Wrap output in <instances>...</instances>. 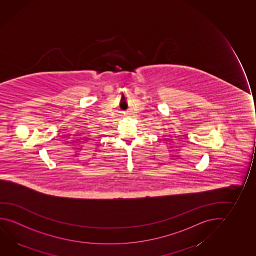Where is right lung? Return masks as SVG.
I'll return each instance as SVG.
<instances>
[{"label":"right lung","mask_w":256,"mask_h":256,"mask_svg":"<svg viewBox=\"0 0 256 256\" xmlns=\"http://www.w3.org/2000/svg\"><path fill=\"white\" fill-rule=\"evenodd\" d=\"M0 182H2V181H0Z\"/></svg>","instance_id":"obj_1"}]
</instances>
